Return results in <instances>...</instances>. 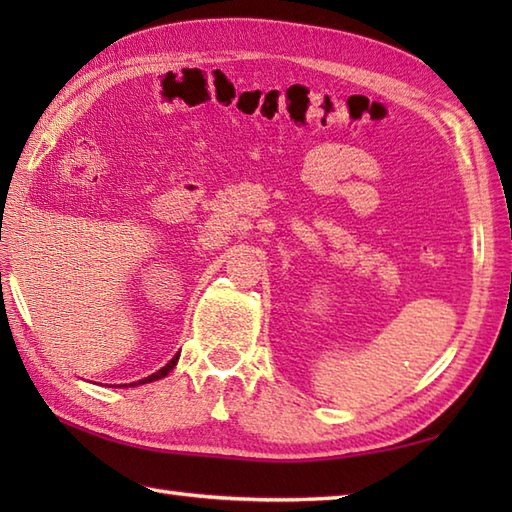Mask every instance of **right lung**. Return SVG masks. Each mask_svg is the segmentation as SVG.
Listing matches in <instances>:
<instances>
[{
    "instance_id": "1",
    "label": "right lung",
    "mask_w": 512,
    "mask_h": 512,
    "mask_svg": "<svg viewBox=\"0 0 512 512\" xmlns=\"http://www.w3.org/2000/svg\"><path fill=\"white\" fill-rule=\"evenodd\" d=\"M178 358H180V352L171 358V361L165 365V367H160L156 374H151V376H147V378H143V380H138V383H132L129 387H136V385H145V383H154V380H160V378H165L173 367H176V363H178ZM121 387H127V385H121Z\"/></svg>"
}]
</instances>
